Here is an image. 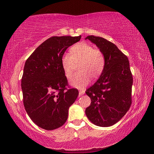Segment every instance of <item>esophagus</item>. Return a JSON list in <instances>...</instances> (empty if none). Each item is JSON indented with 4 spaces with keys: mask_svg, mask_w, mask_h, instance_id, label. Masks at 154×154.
Segmentation results:
<instances>
[{
    "mask_svg": "<svg viewBox=\"0 0 154 154\" xmlns=\"http://www.w3.org/2000/svg\"><path fill=\"white\" fill-rule=\"evenodd\" d=\"M84 93H85V91H83V90H80V91H79V96L83 95Z\"/></svg>",
    "mask_w": 154,
    "mask_h": 154,
    "instance_id": "1",
    "label": "esophagus"
}]
</instances>
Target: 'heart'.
Here are the masks:
<instances>
[{"label":"heart","instance_id":"obj_1","mask_svg":"<svg viewBox=\"0 0 154 154\" xmlns=\"http://www.w3.org/2000/svg\"><path fill=\"white\" fill-rule=\"evenodd\" d=\"M81 62L79 65V73L71 77L69 83L73 87L84 88L90 81V75L93 79L100 77L105 68V57L103 52L95 49L85 42L76 43L70 49V55L63 54L61 65L65 75L69 78L72 73L73 62Z\"/></svg>","mask_w":154,"mask_h":154}]
</instances>
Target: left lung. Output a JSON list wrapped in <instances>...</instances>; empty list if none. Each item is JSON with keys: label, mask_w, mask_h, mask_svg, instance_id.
Returning a JSON list of instances; mask_svg holds the SVG:
<instances>
[{"label": "left lung", "mask_w": 154, "mask_h": 154, "mask_svg": "<svg viewBox=\"0 0 154 154\" xmlns=\"http://www.w3.org/2000/svg\"><path fill=\"white\" fill-rule=\"evenodd\" d=\"M85 39L100 48L106 61L100 79L86 90L91 104L86 108L85 114L94 125L109 127L119 122L131 106L133 79L129 60L115 44L106 39L94 35Z\"/></svg>", "instance_id": "1"}]
</instances>
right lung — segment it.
Listing matches in <instances>:
<instances>
[{
  "instance_id": "add662e5",
  "label": "right lung",
  "mask_w": 154,
  "mask_h": 154,
  "mask_svg": "<svg viewBox=\"0 0 154 154\" xmlns=\"http://www.w3.org/2000/svg\"><path fill=\"white\" fill-rule=\"evenodd\" d=\"M81 38L50 37L25 62L21 84L23 103L30 119L43 129L52 130L64 125L69 106L79 95L76 88L69 87L61 58Z\"/></svg>"
}]
</instances>
